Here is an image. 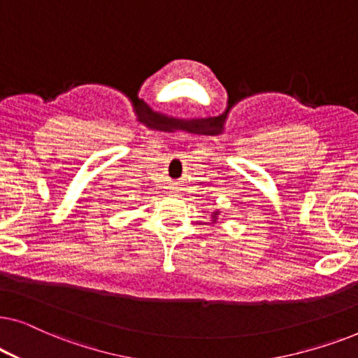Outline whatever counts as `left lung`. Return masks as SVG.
I'll list each match as a JSON object with an SVG mask.
<instances>
[{"instance_id":"obj_1","label":"left lung","mask_w":358,"mask_h":358,"mask_svg":"<svg viewBox=\"0 0 358 358\" xmlns=\"http://www.w3.org/2000/svg\"><path fill=\"white\" fill-rule=\"evenodd\" d=\"M218 213H220V212H213V213H212V218H213V222H217V217H218Z\"/></svg>"}]
</instances>
